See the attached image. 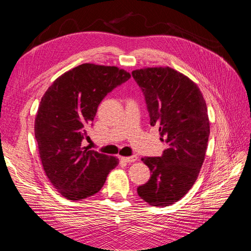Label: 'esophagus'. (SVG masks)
Segmentation results:
<instances>
[{
  "label": "esophagus",
  "instance_id": "34e87169",
  "mask_svg": "<svg viewBox=\"0 0 251 251\" xmlns=\"http://www.w3.org/2000/svg\"><path fill=\"white\" fill-rule=\"evenodd\" d=\"M121 159H122V161L126 162V163H134V162H136V161H137L138 157H137V155H131V156H123V157H121Z\"/></svg>",
  "mask_w": 251,
  "mask_h": 251
}]
</instances>
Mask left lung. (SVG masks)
Returning a JSON list of instances; mask_svg holds the SVG:
<instances>
[{
	"instance_id": "1",
	"label": "left lung",
	"mask_w": 251,
	"mask_h": 251,
	"mask_svg": "<svg viewBox=\"0 0 251 251\" xmlns=\"http://www.w3.org/2000/svg\"><path fill=\"white\" fill-rule=\"evenodd\" d=\"M145 95L150 124L157 125L167 149L161 157H143L151 177L137 192L148 204L173 205L188 193L205 159L210 126L197 85L169 67L131 72Z\"/></svg>"
}]
</instances>
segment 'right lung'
I'll return each mask as SVG.
<instances>
[{"instance_id": "obj_1", "label": "right lung", "mask_w": 251, "mask_h": 251, "mask_svg": "<svg viewBox=\"0 0 251 251\" xmlns=\"http://www.w3.org/2000/svg\"><path fill=\"white\" fill-rule=\"evenodd\" d=\"M129 78L117 67L83 63L58 77L42 97L35 139L47 178L66 199L96 194L119 164L114 156L82 148V141L102 99Z\"/></svg>"}]
</instances>
